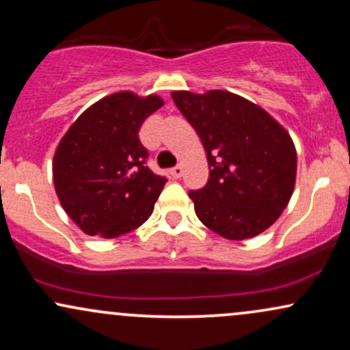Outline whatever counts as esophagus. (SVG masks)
I'll list each match as a JSON object with an SVG mask.
<instances>
[{"label": "esophagus", "mask_w": 350, "mask_h": 350, "mask_svg": "<svg viewBox=\"0 0 350 350\" xmlns=\"http://www.w3.org/2000/svg\"><path fill=\"white\" fill-rule=\"evenodd\" d=\"M183 172H184L183 166H176V167H172V170L170 171V174H171L174 179H179L180 176H183Z\"/></svg>", "instance_id": "1"}]
</instances>
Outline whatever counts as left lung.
<instances>
[{"label":"left lung","mask_w":350,"mask_h":350,"mask_svg":"<svg viewBox=\"0 0 350 350\" xmlns=\"http://www.w3.org/2000/svg\"><path fill=\"white\" fill-rule=\"evenodd\" d=\"M171 97L207 152L206 187L189 192L200 222L227 240L271 227L295 191L298 156L290 133L232 92L176 90Z\"/></svg>","instance_id":"left-lung-1"}]
</instances>
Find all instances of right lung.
I'll return each instance as SVG.
<instances>
[{
    "label": "right lung",
    "instance_id": "right-lung-1",
    "mask_svg": "<svg viewBox=\"0 0 350 350\" xmlns=\"http://www.w3.org/2000/svg\"><path fill=\"white\" fill-rule=\"evenodd\" d=\"M164 105L159 95L115 92L70 124L52 159L55 194L87 235L116 239L146 222L166 178L144 166L138 131Z\"/></svg>",
    "mask_w": 350,
    "mask_h": 350
}]
</instances>
